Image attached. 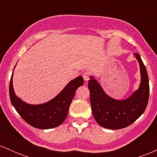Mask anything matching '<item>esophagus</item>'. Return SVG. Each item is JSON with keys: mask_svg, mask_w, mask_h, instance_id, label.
<instances>
[{"mask_svg": "<svg viewBox=\"0 0 157 157\" xmlns=\"http://www.w3.org/2000/svg\"><path fill=\"white\" fill-rule=\"evenodd\" d=\"M82 77H83L84 80L86 81V82L89 81V73L85 72V73L82 74Z\"/></svg>", "mask_w": 157, "mask_h": 157, "instance_id": "1", "label": "esophagus"}]
</instances>
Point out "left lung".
I'll return each mask as SVG.
<instances>
[{
	"mask_svg": "<svg viewBox=\"0 0 157 157\" xmlns=\"http://www.w3.org/2000/svg\"><path fill=\"white\" fill-rule=\"evenodd\" d=\"M140 65V86L128 98L117 100L105 92L94 77L90 76L89 89L92 113L97 123L111 130L130 125L144 113L149 97V80L147 70L139 54H134Z\"/></svg>",
	"mask_w": 157,
	"mask_h": 157,
	"instance_id": "8db88e82",
	"label": "left lung"
}]
</instances>
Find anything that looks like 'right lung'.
Instances as JSON below:
<instances>
[{
    "label": "right lung",
    "instance_id": "obj_1",
    "mask_svg": "<svg viewBox=\"0 0 157 157\" xmlns=\"http://www.w3.org/2000/svg\"><path fill=\"white\" fill-rule=\"evenodd\" d=\"M13 73L14 71H12L10 82L11 102L20 116L27 123L39 129L53 128L60 125L64 122L77 89L84 83L82 77H77L70 81L64 89L51 100L42 104L33 105L23 101L15 94L12 79Z\"/></svg>",
    "mask_w": 157,
    "mask_h": 157
}]
</instances>
